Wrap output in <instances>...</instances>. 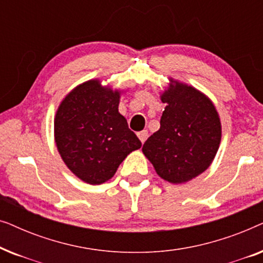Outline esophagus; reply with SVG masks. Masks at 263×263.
Masks as SVG:
<instances>
[{"instance_id": "34e87169", "label": "esophagus", "mask_w": 263, "mask_h": 263, "mask_svg": "<svg viewBox=\"0 0 263 263\" xmlns=\"http://www.w3.org/2000/svg\"><path fill=\"white\" fill-rule=\"evenodd\" d=\"M138 136H139L140 141H141V142L143 143V142H145L146 140H147V138H148V132H147V130L139 132V133H138Z\"/></svg>"}]
</instances>
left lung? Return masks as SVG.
<instances>
[{"instance_id":"left-lung-1","label":"left lung","mask_w":263,"mask_h":263,"mask_svg":"<svg viewBox=\"0 0 263 263\" xmlns=\"http://www.w3.org/2000/svg\"><path fill=\"white\" fill-rule=\"evenodd\" d=\"M172 81V80H171ZM159 130L143 143L142 152L165 181L185 183L206 170L221 140V124L213 103L192 86L170 85Z\"/></svg>"}]
</instances>
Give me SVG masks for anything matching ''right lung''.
Here are the masks:
<instances>
[{"label":"right lung","mask_w":263,"mask_h":263,"mask_svg":"<svg viewBox=\"0 0 263 263\" xmlns=\"http://www.w3.org/2000/svg\"><path fill=\"white\" fill-rule=\"evenodd\" d=\"M120 92L89 80L74 88L55 117L57 149L69 170L89 184H102L141 141L118 112Z\"/></svg>","instance_id":"add662e5"}]
</instances>
